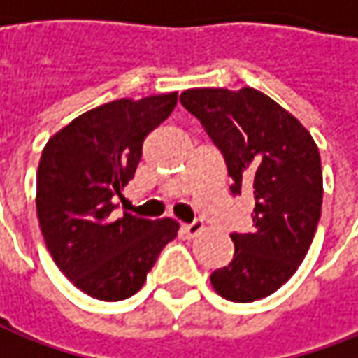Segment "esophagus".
<instances>
[{"mask_svg": "<svg viewBox=\"0 0 358 358\" xmlns=\"http://www.w3.org/2000/svg\"><path fill=\"white\" fill-rule=\"evenodd\" d=\"M201 229H203V223H201V221H194V223H189V225H184V231L188 233L189 237H196Z\"/></svg>", "mask_w": 358, "mask_h": 358, "instance_id": "34e87169", "label": "esophagus"}]
</instances>
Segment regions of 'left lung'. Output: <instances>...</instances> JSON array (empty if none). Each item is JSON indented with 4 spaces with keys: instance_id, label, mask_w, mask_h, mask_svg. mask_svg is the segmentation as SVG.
<instances>
[{
    "instance_id": "1",
    "label": "left lung",
    "mask_w": 358,
    "mask_h": 358,
    "mask_svg": "<svg viewBox=\"0 0 358 358\" xmlns=\"http://www.w3.org/2000/svg\"><path fill=\"white\" fill-rule=\"evenodd\" d=\"M180 103L203 125L231 176V194L255 198L252 231L233 233V261L211 272L221 298L262 300L290 280L322 217V159L310 131L252 87H194Z\"/></svg>"
}]
</instances>
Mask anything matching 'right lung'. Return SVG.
<instances>
[{"label":"right lung","mask_w":358,"mask_h":358,"mask_svg":"<svg viewBox=\"0 0 358 358\" xmlns=\"http://www.w3.org/2000/svg\"><path fill=\"white\" fill-rule=\"evenodd\" d=\"M176 101V92L109 101L70 121L43 148L36 215L46 249L68 280L96 300L137 294L160 250L178 235L170 217L113 213V199L135 176L143 141Z\"/></svg>","instance_id":"right-lung-1"}]
</instances>
